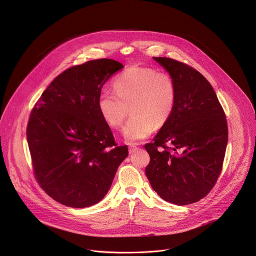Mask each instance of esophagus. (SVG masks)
<instances>
[{
  "label": "esophagus",
  "instance_id": "obj_1",
  "mask_svg": "<svg viewBox=\"0 0 256 256\" xmlns=\"http://www.w3.org/2000/svg\"><path fill=\"white\" fill-rule=\"evenodd\" d=\"M138 149V148H136V146L132 144V146H130V147H128V152H130V154H132V153H134Z\"/></svg>",
  "mask_w": 256,
  "mask_h": 256
}]
</instances>
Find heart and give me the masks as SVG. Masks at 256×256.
<instances>
[{
	"label": "heart",
	"mask_w": 256,
	"mask_h": 256,
	"mask_svg": "<svg viewBox=\"0 0 256 256\" xmlns=\"http://www.w3.org/2000/svg\"><path fill=\"white\" fill-rule=\"evenodd\" d=\"M114 88L116 92H100L98 110L108 126L116 128L130 108L132 116L122 128V136L130 142L148 138L155 126H161L168 120L175 107L176 84L166 72L134 66L116 77Z\"/></svg>",
	"instance_id": "heart-1"
}]
</instances>
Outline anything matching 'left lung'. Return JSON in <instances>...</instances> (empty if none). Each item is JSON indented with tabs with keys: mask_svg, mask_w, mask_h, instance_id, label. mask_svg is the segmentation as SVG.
Listing matches in <instances>:
<instances>
[{
	"mask_svg": "<svg viewBox=\"0 0 256 256\" xmlns=\"http://www.w3.org/2000/svg\"><path fill=\"white\" fill-rule=\"evenodd\" d=\"M176 84L173 112L144 144L150 155L146 175L164 200L184 206L198 202L221 173L228 142L223 108L208 81L196 70L168 58H153Z\"/></svg>",
	"mask_w": 256,
	"mask_h": 256,
	"instance_id": "left-lung-1",
	"label": "left lung"
}]
</instances>
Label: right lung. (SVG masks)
Returning a JSON list of instances; mask_svg holds the SVG:
<instances>
[{
	"label": "right lung",
	"instance_id": "add662e5",
	"mask_svg": "<svg viewBox=\"0 0 256 256\" xmlns=\"http://www.w3.org/2000/svg\"><path fill=\"white\" fill-rule=\"evenodd\" d=\"M122 68L101 58L68 68L30 114L27 140L35 177L62 204L81 208L99 202L128 155L126 146L116 147L97 107L103 85Z\"/></svg>",
	"mask_w": 256,
	"mask_h": 256
}]
</instances>
